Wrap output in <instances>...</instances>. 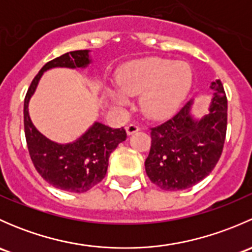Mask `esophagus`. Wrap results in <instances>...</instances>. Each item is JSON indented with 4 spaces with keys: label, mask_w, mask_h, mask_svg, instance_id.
<instances>
[{
    "label": "esophagus",
    "mask_w": 252,
    "mask_h": 252,
    "mask_svg": "<svg viewBox=\"0 0 252 252\" xmlns=\"http://www.w3.org/2000/svg\"><path fill=\"white\" fill-rule=\"evenodd\" d=\"M139 126H136V124H128V126H126V131L128 135H131V134L136 133V131L139 130Z\"/></svg>",
    "instance_id": "esophagus-1"
}]
</instances>
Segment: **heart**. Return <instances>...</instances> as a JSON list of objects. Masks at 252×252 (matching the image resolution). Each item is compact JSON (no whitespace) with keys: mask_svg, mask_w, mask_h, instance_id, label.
<instances>
[{"mask_svg":"<svg viewBox=\"0 0 252 252\" xmlns=\"http://www.w3.org/2000/svg\"><path fill=\"white\" fill-rule=\"evenodd\" d=\"M191 85L189 65L154 57L126 65L118 79V88L107 89V94L114 105L123 107L128 105L129 96L142 93V113L151 119H164L180 107Z\"/></svg>","mask_w":252,"mask_h":252,"instance_id":"b5f03b06","label":"heart"}]
</instances>
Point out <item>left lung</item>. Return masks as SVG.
Masks as SVG:
<instances>
[{
  "mask_svg": "<svg viewBox=\"0 0 252 252\" xmlns=\"http://www.w3.org/2000/svg\"><path fill=\"white\" fill-rule=\"evenodd\" d=\"M213 93L207 114L195 119L192 101L169 121L151 128V149L145 161L147 177L167 191L194 187L217 164L227 133V96L220 80L211 83Z\"/></svg>",
  "mask_w": 252,
  "mask_h": 252,
  "instance_id": "1",
  "label": "left lung"
}]
</instances>
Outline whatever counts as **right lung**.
<instances>
[{
	"label": "right lung",
	"mask_w": 252,
	"mask_h": 252,
	"mask_svg": "<svg viewBox=\"0 0 252 252\" xmlns=\"http://www.w3.org/2000/svg\"><path fill=\"white\" fill-rule=\"evenodd\" d=\"M89 53V50L72 51L47 62L32 81L24 100V131L30 158L47 183L69 192L88 191L105 178L110 155L126 139V130L95 122L75 141L58 144L51 141L35 128L28 107L46 70L57 67L86 68L91 63Z\"/></svg>",
	"instance_id": "obj_1"
}]
</instances>
